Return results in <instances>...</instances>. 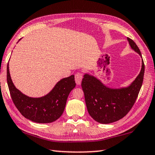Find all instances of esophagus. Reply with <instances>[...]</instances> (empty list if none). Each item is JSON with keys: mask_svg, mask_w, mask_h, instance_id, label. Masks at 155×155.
<instances>
[{"mask_svg": "<svg viewBox=\"0 0 155 155\" xmlns=\"http://www.w3.org/2000/svg\"><path fill=\"white\" fill-rule=\"evenodd\" d=\"M83 78V74L81 72H77L75 74V81L78 85H80Z\"/></svg>", "mask_w": 155, "mask_h": 155, "instance_id": "34e87169", "label": "esophagus"}]
</instances>
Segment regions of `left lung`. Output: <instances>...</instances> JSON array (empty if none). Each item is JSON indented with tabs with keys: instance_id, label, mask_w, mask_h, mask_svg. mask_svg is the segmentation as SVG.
Segmentation results:
<instances>
[{
	"instance_id": "left-lung-1",
	"label": "left lung",
	"mask_w": 155,
	"mask_h": 155,
	"mask_svg": "<svg viewBox=\"0 0 155 155\" xmlns=\"http://www.w3.org/2000/svg\"><path fill=\"white\" fill-rule=\"evenodd\" d=\"M133 50L141 56V51L131 38H127ZM145 65L130 86L122 89L105 87L95 77L85 74L81 81L87 111L92 119L101 124L119 121L130 112L138 97L143 81Z\"/></svg>"
}]
</instances>
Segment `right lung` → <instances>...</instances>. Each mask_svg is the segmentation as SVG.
Wrapping results in <instances>:
<instances>
[{
  "mask_svg": "<svg viewBox=\"0 0 155 155\" xmlns=\"http://www.w3.org/2000/svg\"><path fill=\"white\" fill-rule=\"evenodd\" d=\"M7 81L14 105L24 117L39 124H48L57 120L64 111L68 95L76 85L74 76L63 78L48 94L41 98L27 97L17 90L11 79L9 65L7 67Z\"/></svg>",
  "mask_w": 155,
  "mask_h": 155,
  "instance_id": "1",
  "label": "right lung"
}]
</instances>
